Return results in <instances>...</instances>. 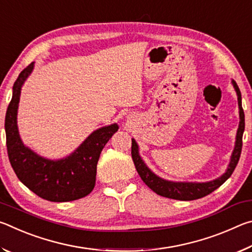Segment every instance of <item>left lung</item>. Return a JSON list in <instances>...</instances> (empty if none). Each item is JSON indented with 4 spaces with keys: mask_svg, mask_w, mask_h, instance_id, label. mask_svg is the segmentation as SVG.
<instances>
[{
    "mask_svg": "<svg viewBox=\"0 0 252 252\" xmlns=\"http://www.w3.org/2000/svg\"><path fill=\"white\" fill-rule=\"evenodd\" d=\"M231 83L234 88V91L238 96V105H239V126L237 130L236 142H234V148L232 155L230 157V162L225 172L219 178L213 179L211 181L207 182H183V181H169L165 179L151 171L148 168L146 162L142 160L141 156L139 153V146L134 139H132V147H131V155L132 160L134 162L135 169L138 171L139 176L141 177L142 181L150 188L152 191H155L157 194L162 195V197L182 200V201H190V200L200 199L206 197L209 193L224 183L231 176L233 170L236 169L238 161L240 159L241 149H242V135L245 131V113L241 104V92L239 90L237 83L232 80Z\"/></svg>",
    "mask_w": 252,
    "mask_h": 252,
    "instance_id": "obj_1",
    "label": "left lung"
}]
</instances>
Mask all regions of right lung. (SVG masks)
Masks as SVG:
<instances>
[{
	"mask_svg": "<svg viewBox=\"0 0 252 252\" xmlns=\"http://www.w3.org/2000/svg\"><path fill=\"white\" fill-rule=\"evenodd\" d=\"M33 69L34 62L19 74L7 106L5 134L8 159L19 180L42 199L52 202L81 199L94 188L101 151L119 126L113 123L93 131L71 155L62 159L51 160L39 156L23 143L18 127L21 90Z\"/></svg>",
	"mask_w": 252,
	"mask_h": 252,
	"instance_id": "right-lung-1",
	"label": "right lung"
}]
</instances>
